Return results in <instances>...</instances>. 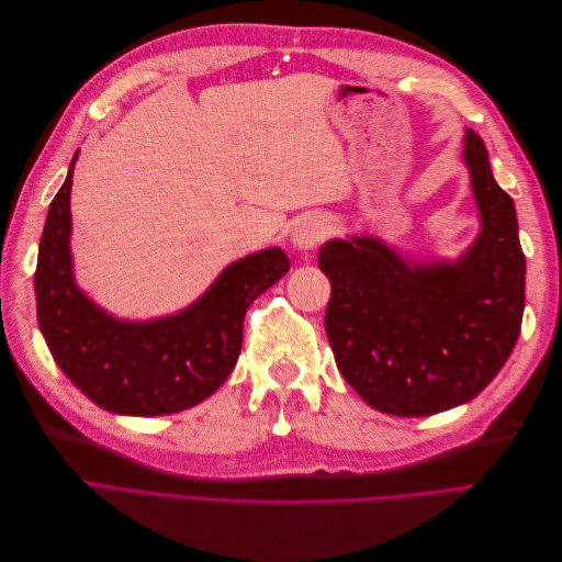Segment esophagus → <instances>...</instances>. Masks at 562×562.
I'll return each mask as SVG.
<instances>
[{
    "label": "esophagus",
    "mask_w": 562,
    "mask_h": 562,
    "mask_svg": "<svg viewBox=\"0 0 562 562\" xmlns=\"http://www.w3.org/2000/svg\"><path fill=\"white\" fill-rule=\"evenodd\" d=\"M327 235V224L325 220L319 217H306L302 222L295 224V228H292L290 233V245L292 249H297L302 254L306 251H313L319 243H323Z\"/></svg>",
    "instance_id": "obj_1"
}]
</instances>
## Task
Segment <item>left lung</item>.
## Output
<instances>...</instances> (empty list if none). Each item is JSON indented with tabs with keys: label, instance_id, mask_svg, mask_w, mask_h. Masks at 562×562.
Here are the masks:
<instances>
[{
	"label": "left lung",
	"instance_id": "8db88e82",
	"mask_svg": "<svg viewBox=\"0 0 562 562\" xmlns=\"http://www.w3.org/2000/svg\"><path fill=\"white\" fill-rule=\"evenodd\" d=\"M477 235L456 258L355 233L319 249L331 281L325 329L345 382L391 416H430L483 391L519 338L526 258L513 199L464 130Z\"/></svg>",
	"mask_w": 562,
	"mask_h": 562
}]
</instances>
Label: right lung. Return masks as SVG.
<instances>
[{"instance_id": "right-lung-1", "label": "right lung", "mask_w": 562, "mask_h": 562, "mask_svg": "<svg viewBox=\"0 0 562 562\" xmlns=\"http://www.w3.org/2000/svg\"><path fill=\"white\" fill-rule=\"evenodd\" d=\"M68 176L52 199L38 247V327L64 375L119 416H165L215 393L237 363L247 308L272 288L290 260L267 247L226 265L203 295L150 319H127L95 304L75 279Z\"/></svg>"}]
</instances>
